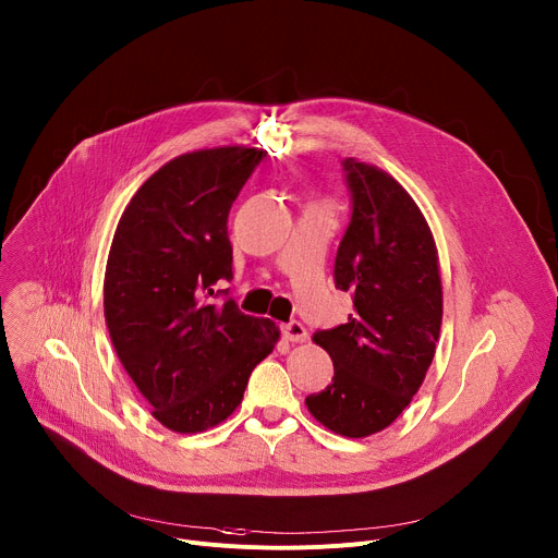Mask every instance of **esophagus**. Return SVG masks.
<instances>
[{"mask_svg": "<svg viewBox=\"0 0 558 558\" xmlns=\"http://www.w3.org/2000/svg\"><path fill=\"white\" fill-rule=\"evenodd\" d=\"M282 336L289 342H305L307 340V329H305V325H302V323L291 320V323L282 325Z\"/></svg>", "mask_w": 558, "mask_h": 558, "instance_id": "obj_1", "label": "esophagus"}]
</instances>
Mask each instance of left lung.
<instances>
[{
  "instance_id": "1",
  "label": "left lung",
  "mask_w": 558,
  "mask_h": 558,
  "mask_svg": "<svg viewBox=\"0 0 558 558\" xmlns=\"http://www.w3.org/2000/svg\"><path fill=\"white\" fill-rule=\"evenodd\" d=\"M351 220L336 253V289L349 291L344 325L316 331L333 378L305 398L327 429L365 438L389 427L425 380L442 320L438 251L412 195L383 169L342 160Z\"/></svg>"
}]
</instances>
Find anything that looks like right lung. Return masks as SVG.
Instances as JSON below:
<instances>
[{"instance_id": "obj_1", "label": "right lung", "mask_w": 558, "mask_h": 558, "mask_svg": "<svg viewBox=\"0 0 558 558\" xmlns=\"http://www.w3.org/2000/svg\"><path fill=\"white\" fill-rule=\"evenodd\" d=\"M267 150L202 148L150 175L126 205L109 251L105 318L118 359L154 418L178 434L227 421L280 329L235 300L227 220Z\"/></svg>"}]
</instances>
